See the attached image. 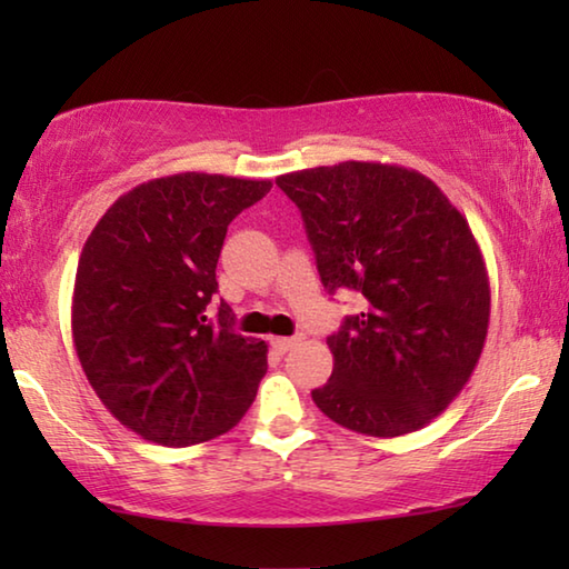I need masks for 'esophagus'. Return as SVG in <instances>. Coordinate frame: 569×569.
Returning a JSON list of instances; mask_svg holds the SVG:
<instances>
[{
  "label": "esophagus",
  "instance_id": "1",
  "mask_svg": "<svg viewBox=\"0 0 569 569\" xmlns=\"http://www.w3.org/2000/svg\"><path fill=\"white\" fill-rule=\"evenodd\" d=\"M296 336H271V346L276 351H281V353H286L288 349H293L296 346Z\"/></svg>",
  "mask_w": 569,
  "mask_h": 569
}]
</instances>
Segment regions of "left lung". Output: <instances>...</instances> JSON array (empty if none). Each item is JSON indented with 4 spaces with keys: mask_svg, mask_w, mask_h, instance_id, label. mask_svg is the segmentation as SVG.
I'll list each match as a JSON object with an SVG mask.
<instances>
[{
    "mask_svg": "<svg viewBox=\"0 0 569 569\" xmlns=\"http://www.w3.org/2000/svg\"><path fill=\"white\" fill-rule=\"evenodd\" d=\"M276 186L301 210L321 283L366 308L329 336L333 373L311 397L366 437L411 435L465 389L489 329V276L467 218L435 180L383 162L296 170Z\"/></svg>",
    "mask_w": 569,
    "mask_h": 569,
    "instance_id": "1",
    "label": "left lung"
}]
</instances>
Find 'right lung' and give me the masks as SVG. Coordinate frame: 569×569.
Returning <instances> with one entry per match:
<instances>
[{
  "instance_id": "right-lung-1",
  "label": "right lung",
  "mask_w": 569,
  "mask_h": 569,
  "mask_svg": "<svg viewBox=\"0 0 569 569\" xmlns=\"http://www.w3.org/2000/svg\"><path fill=\"white\" fill-rule=\"evenodd\" d=\"M271 180L178 172L142 182L108 208L77 263L72 341L114 419L162 447L233 429L256 399L268 346L233 331L218 291L226 230Z\"/></svg>"
}]
</instances>
